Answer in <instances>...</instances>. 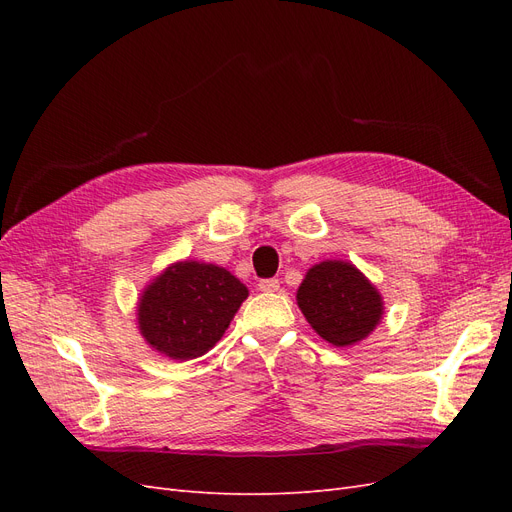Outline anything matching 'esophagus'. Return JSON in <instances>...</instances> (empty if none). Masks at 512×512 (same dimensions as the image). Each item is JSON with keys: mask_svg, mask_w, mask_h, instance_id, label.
Instances as JSON below:
<instances>
[{"mask_svg": "<svg viewBox=\"0 0 512 512\" xmlns=\"http://www.w3.org/2000/svg\"><path fill=\"white\" fill-rule=\"evenodd\" d=\"M258 288L262 292H277L280 290V280H275V277H269V280H260Z\"/></svg>", "mask_w": 512, "mask_h": 512, "instance_id": "obj_1", "label": "esophagus"}]
</instances>
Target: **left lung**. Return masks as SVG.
Wrapping results in <instances>:
<instances>
[{
  "label": "left lung",
  "mask_w": 512,
  "mask_h": 512,
  "mask_svg": "<svg viewBox=\"0 0 512 512\" xmlns=\"http://www.w3.org/2000/svg\"><path fill=\"white\" fill-rule=\"evenodd\" d=\"M297 303L314 331L333 346H352L376 329L382 299L350 262L327 260L309 269Z\"/></svg>",
  "instance_id": "8db88e82"
}]
</instances>
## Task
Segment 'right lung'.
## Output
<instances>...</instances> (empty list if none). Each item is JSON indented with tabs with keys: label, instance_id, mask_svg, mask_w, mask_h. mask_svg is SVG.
Masks as SVG:
<instances>
[{
	"label": "right lung",
	"instance_id": "1",
	"mask_svg": "<svg viewBox=\"0 0 512 512\" xmlns=\"http://www.w3.org/2000/svg\"><path fill=\"white\" fill-rule=\"evenodd\" d=\"M245 299L247 288L226 269L177 262L145 290L138 327L170 359H196L220 342Z\"/></svg>",
	"mask_w": 512,
	"mask_h": 512
}]
</instances>
